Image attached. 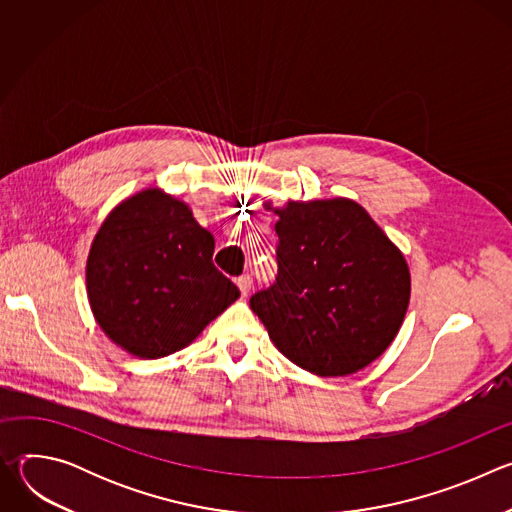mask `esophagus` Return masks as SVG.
Here are the masks:
<instances>
[{
	"label": "esophagus",
	"instance_id": "esophagus-1",
	"mask_svg": "<svg viewBox=\"0 0 512 512\" xmlns=\"http://www.w3.org/2000/svg\"><path fill=\"white\" fill-rule=\"evenodd\" d=\"M237 285H239L243 296H249V291H251V287H253V277H251V275H241V277L237 279Z\"/></svg>",
	"mask_w": 512,
	"mask_h": 512
}]
</instances>
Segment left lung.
<instances>
[{
  "label": "left lung",
  "instance_id": "obj_1",
  "mask_svg": "<svg viewBox=\"0 0 512 512\" xmlns=\"http://www.w3.org/2000/svg\"><path fill=\"white\" fill-rule=\"evenodd\" d=\"M273 212L277 277L251 296V310L300 369L318 377L364 369L403 324L411 294L403 253L348 198L289 200Z\"/></svg>",
  "mask_w": 512,
  "mask_h": 512
}]
</instances>
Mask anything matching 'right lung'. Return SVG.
Segmentation results:
<instances>
[{
  "mask_svg": "<svg viewBox=\"0 0 512 512\" xmlns=\"http://www.w3.org/2000/svg\"><path fill=\"white\" fill-rule=\"evenodd\" d=\"M214 237L186 202L148 188L117 204L93 239L87 296L123 350L160 358L188 346L241 294L212 263Z\"/></svg>",
  "mask_w": 512,
  "mask_h": 512,
  "instance_id": "right-lung-1",
  "label": "right lung"
}]
</instances>
